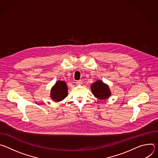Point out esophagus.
I'll return each instance as SVG.
<instances>
[{
  "label": "esophagus",
  "instance_id": "esophagus-1",
  "mask_svg": "<svg viewBox=\"0 0 158 158\" xmlns=\"http://www.w3.org/2000/svg\"><path fill=\"white\" fill-rule=\"evenodd\" d=\"M82 84V81H81V80H79V81H76V84L77 85H81Z\"/></svg>",
  "mask_w": 158,
  "mask_h": 158
}]
</instances>
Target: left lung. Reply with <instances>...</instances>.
Here are the masks:
<instances>
[{"mask_svg":"<svg viewBox=\"0 0 158 158\" xmlns=\"http://www.w3.org/2000/svg\"><path fill=\"white\" fill-rule=\"evenodd\" d=\"M91 89L94 96L99 99H106L111 95L109 86L101 80L91 84Z\"/></svg>","mask_w":158,"mask_h":158,"instance_id":"obj_1","label":"left lung"}]
</instances>
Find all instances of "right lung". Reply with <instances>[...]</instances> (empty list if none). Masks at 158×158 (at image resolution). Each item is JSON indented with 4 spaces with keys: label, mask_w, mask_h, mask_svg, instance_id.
<instances>
[{
    "label": "right lung",
    "mask_w": 158,
    "mask_h": 158,
    "mask_svg": "<svg viewBox=\"0 0 158 158\" xmlns=\"http://www.w3.org/2000/svg\"><path fill=\"white\" fill-rule=\"evenodd\" d=\"M67 91L68 89L66 83L62 81H58L51 89V97L56 102L61 101L67 96Z\"/></svg>",
    "instance_id": "1"
}]
</instances>
